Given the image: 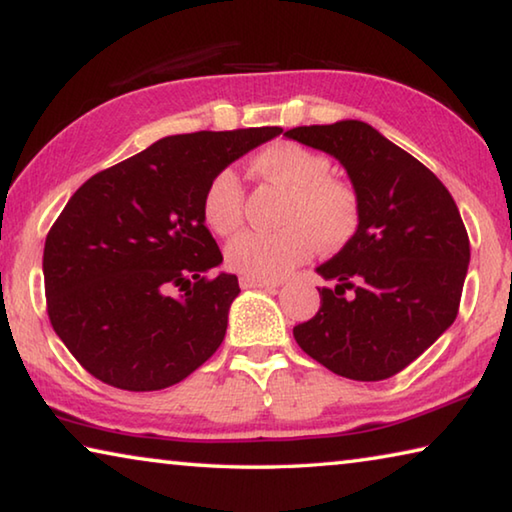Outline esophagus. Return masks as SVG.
<instances>
[{
    "label": "esophagus",
    "mask_w": 512,
    "mask_h": 512,
    "mask_svg": "<svg viewBox=\"0 0 512 512\" xmlns=\"http://www.w3.org/2000/svg\"><path fill=\"white\" fill-rule=\"evenodd\" d=\"M241 289H275L280 287V282H271V280H255V277H239Z\"/></svg>",
    "instance_id": "34e87169"
}]
</instances>
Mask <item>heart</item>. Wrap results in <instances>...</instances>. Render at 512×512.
Instances as JSON below:
<instances>
[{
	"label": "heart",
	"mask_w": 512,
	"mask_h": 512,
	"mask_svg": "<svg viewBox=\"0 0 512 512\" xmlns=\"http://www.w3.org/2000/svg\"><path fill=\"white\" fill-rule=\"evenodd\" d=\"M259 176L287 189L277 232H241L225 248V262L255 280H280L307 262L316 244L343 248L359 228L357 194L343 180L329 176L325 155L293 142H275L253 160ZM203 223L219 237L235 232L244 219V185L235 169H219L210 178L201 203Z\"/></svg>",
	"instance_id": "b5f03b06"
}]
</instances>
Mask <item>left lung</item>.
Wrapping results in <instances>:
<instances>
[{
    "mask_svg": "<svg viewBox=\"0 0 512 512\" xmlns=\"http://www.w3.org/2000/svg\"><path fill=\"white\" fill-rule=\"evenodd\" d=\"M339 160L359 201V228L316 268V316L293 327L311 359L336 375L381 381L415 361L454 323L470 239L447 187L366 121L284 133Z\"/></svg>",
    "mask_w": 512,
    "mask_h": 512,
    "instance_id": "1",
    "label": "left lung"
}]
</instances>
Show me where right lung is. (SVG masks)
<instances>
[{
	"instance_id": "1",
	"label": "right lung",
	"mask_w": 512,
	"mask_h": 512,
	"mask_svg": "<svg viewBox=\"0 0 512 512\" xmlns=\"http://www.w3.org/2000/svg\"><path fill=\"white\" fill-rule=\"evenodd\" d=\"M280 133L162 137L69 198L42 255L47 314L92 377L162 391L219 350L239 280L210 275L223 255L203 223V192L216 171Z\"/></svg>"
}]
</instances>
